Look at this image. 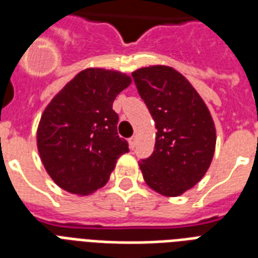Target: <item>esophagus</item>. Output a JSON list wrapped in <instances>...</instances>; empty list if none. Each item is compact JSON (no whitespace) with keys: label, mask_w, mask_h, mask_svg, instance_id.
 Listing matches in <instances>:
<instances>
[{"label":"esophagus","mask_w":258,"mask_h":258,"mask_svg":"<svg viewBox=\"0 0 258 258\" xmlns=\"http://www.w3.org/2000/svg\"><path fill=\"white\" fill-rule=\"evenodd\" d=\"M128 143H130V147H131V149H134V147H135V145H137V137L130 138Z\"/></svg>","instance_id":"esophagus-1"}]
</instances>
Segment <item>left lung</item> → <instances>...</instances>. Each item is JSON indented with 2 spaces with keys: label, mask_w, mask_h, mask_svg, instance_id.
I'll return each instance as SVG.
<instances>
[{
  "label": "left lung",
  "mask_w": 258,
  "mask_h": 258,
  "mask_svg": "<svg viewBox=\"0 0 258 258\" xmlns=\"http://www.w3.org/2000/svg\"><path fill=\"white\" fill-rule=\"evenodd\" d=\"M133 78L157 128L154 153L139 163L143 178L162 196H182L204 178L213 161L217 135L210 111L171 67L139 68Z\"/></svg>",
  "instance_id": "left-lung-1"
}]
</instances>
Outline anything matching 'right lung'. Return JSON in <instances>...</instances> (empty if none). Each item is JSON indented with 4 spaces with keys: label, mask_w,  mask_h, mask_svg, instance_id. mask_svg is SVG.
<instances>
[{
    "label": "right lung",
    "mask_w": 258,
    "mask_h": 258,
    "mask_svg": "<svg viewBox=\"0 0 258 258\" xmlns=\"http://www.w3.org/2000/svg\"><path fill=\"white\" fill-rule=\"evenodd\" d=\"M131 82L119 71L87 68L46 105L37 149L58 187L88 196L107 183L119 157L128 153V143L117 135L112 103Z\"/></svg>",
    "instance_id": "right-lung-1"
}]
</instances>
